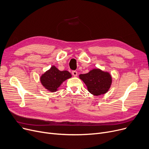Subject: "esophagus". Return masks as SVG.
I'll return each mask as SVG.
<instances>
[{
    "label": "esophagus",
    "instance_id": "obj_1",
    "mask_svg": "<svg viewBox=\"0 0 149 149\" xmlns=\"http://www.w3.org/2000/svg\"><path fill=\"white\" fill-rule=\"evenodd\" d=\"M72 75L74 77H77V72L75 71V70H73V71L72 72Z\"/></svg>",
    "mask_w": 149,
    "mask_h": 149
}]
</instances>
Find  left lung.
Returning a JSON list of instances; mask_svg holds the SVG:
<instances>
[{
	"instance_id": "left-lung-1",
	"label": "left lung",
	"mask_w": 149,
	"mask_h": 149,
	"mask_svg": "<svg viewBox=\"0 0 149 149\" xmlns=\"http://www.w3.org/2000/svg\"><path fill=\"white\" fill-rule=\"evenodd\" d=\"M79 77L86 85L88 91L96 96L106 93L112 81L110 74L100 69H93L87 74H80Z\"/></svg>"
}]
</instances>
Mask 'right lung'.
I'll return each mask as SVG.
<instances>
[{"label": "right lung", "instance_id": "obj_1", "mask_svg": "<svg viewBox=\"0 0 149 149\" xmlns=\"http://www.w3.org/2000/svg\"><path fill=\"white\" fill-rule=\"evenodd\" d=\"M72 75L68 70H58L55 66H52L40 77L42 84L48 91L54 92L58 90L62 83L70 79Z\"/></svg>", "mask_w": 149, "mask_h": 149}]
</instances>
